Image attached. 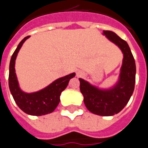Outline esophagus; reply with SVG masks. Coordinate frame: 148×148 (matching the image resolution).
<instances>
[{"mask_svg":"<svg viewBox=\"0 0 148 148\" xmlns=\"http://www.w3.org/2000/svg\"><path fill=\"white\" fill-rule=\"evenodd\" d=\"M83 75V72H81V71H77V72H76V76H81Z\"/></svg>","mask_w":148,"mask_h":148,"instance_id":"34e87169","label":"esophagus"}]
</instances>
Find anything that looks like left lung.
<instances>
[{
  "label": "left lung",
  "mask_w": 148,
  "mask_h": 148,
  "mask_svg": "<svg viewBox=\"0 0 148 148\" xmlns=\"http://www.w3.org/2000/svg\"><path fill=\"white\" fill-rule=\"evenodd\" d=\"M110 41L119 47L123 54L119 79L108 89H100L79 78V88L86 108L93 114L109 116L119 113L132 95L136 83V62L127 43L112 31H103Z\"/></svg>",
  "instance_id": "1"
}]
</instances>
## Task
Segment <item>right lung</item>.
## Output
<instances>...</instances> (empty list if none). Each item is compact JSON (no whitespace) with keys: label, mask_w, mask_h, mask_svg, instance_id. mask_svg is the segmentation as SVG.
I'll return each mask as SVG.
<instances>
[{"label":"right lung","mask_w":148,"mask_h":148,"mask_svg":"<svg viewBox=\"0 0 148 148\" xmlns=\"http://www.w3.org/2000/svg\"><path fill=\"white\" fill-rule=\"evenodd\" d=\"M26 36L20 42L13 52L9 64V86L16 103L26 114L31 116H43L52 112L60 103V96L67 88L70 79L76 76L73 72L69 75L56 79L52 84L38 92L27 93L23 92L19 86L15 72V60L22 45L29 38Z\"/></svg>","instance_id":"right-lung-1"}]
</instances>
